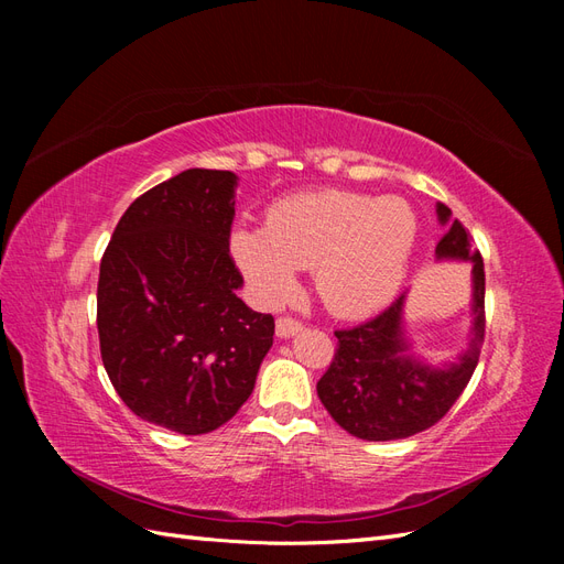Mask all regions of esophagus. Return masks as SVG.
<instances>
[{"label": "esophagus", "mask_w": 564, "mask_h": 564, "mask_svg": "<svg viewBox=\"0 0 564 564\" xmlns=\"http://www.w3.org/2000/svg\"><path fill=\"white\" fill-rule=\"evenodd\" d=\"M275 327H278V336L280 338H289V336H294V334H299L301 329H303V324L296 319V317H289V315H282V317H278V322H275Z\"/></svg>", "instance_id": "34e87169"}]
</instances>
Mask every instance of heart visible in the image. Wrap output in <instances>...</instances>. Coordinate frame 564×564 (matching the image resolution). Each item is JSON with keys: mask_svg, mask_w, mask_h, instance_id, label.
Returning <instances> with one entry per match:
<instances>
[{"mask_svg": "<svg viewBox=\"0 0 564 564\" xmlns=\"http://www.w3.org/2000/svg\"><path fill=\"white\" fill-rule=\"evenodd\" d=\"M419 230L402 197L317 191L278 199L263 228L232 232V256L265 303L296 286V268H313L322 303L357 317L383 308L406 275Z\"/></svg>", "mask_w": 564, "mask_h": 564, "instance_id": "1", "label": "heart"}]
</instances>
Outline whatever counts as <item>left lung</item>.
Instances as JSON below:
<instances>
[{
  "instance_id": "obj_1",
  "label": "left lung",
  "mask_w": 564,
  "mask_h": 564,
  "mask_svg": "<svg viewBox=\"0 0 564 564\" xmlns=\"http://www.w3.org/2000/svg\"><path fill=\"white\" fill-rule=\"evenodd\" d=\"M437 216L447 224L452 212L437 204ZM437 259L473 261V336L468 350L447 369H431L406 357L402 334L404 294L383 313L357 327L336 329L334 360L317 381V395L332 419L350 435L386 442L412 437L445 416L466 390L480 360L485 340V263L470 249V235L460 220L435 247Z\"/></svg>"
}]
</instances>
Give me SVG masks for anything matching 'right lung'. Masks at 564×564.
<instances>
[{
  "mask_svg": "<svg viewBox=\"0 0 564 564\" xmlns=\"http://www.w3.org/2000/svg\"><path fill=\"white\" fill-rule=\"evenodd\" d=\"M235 174L187 169L135 197L100 259L104 367L135 416L212 433L251 395L275 319L247 308L230 256Z\"/></svg>",
  "mask_w": 564,
  "mask_h": 564,
  "instance_id": "obj_1",
  "label": "right lung"
}]
</instances>
